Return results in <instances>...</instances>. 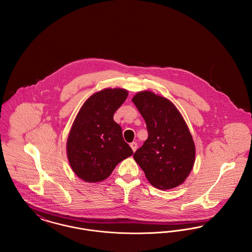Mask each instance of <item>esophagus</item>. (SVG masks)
I'll list each match as a JSON object with an SVG mask.
<instances>
[{"label":"esophagus","mask_w":252,"mask_h":252,"mask_svg":"<svg viewBox=\"0 0 252 252\" xmlns=\"http://www.w3.org/2000/svg\"><path fill=\"white\" fill-rule=\"evenodd\" d=\"M130 146H131L132 150H133V152H135L136 150H137V147H138V144L136 142H133L130 144Z\"/></svg>","instance_id":"esophagus-1"}]
</instances>
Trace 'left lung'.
I'll return each instance as SVG.
<instances>
[{"label": "left lung", "mask_w": 252, "mask_h": 252, "mask_svg": "<svg viewBox=\"0 0 252 252\" xmlns=\"http://www.w3.org/2000/svg\"><path fill=\"white\" fill-rule=\"evenodd\" d=\"M146 124L148 138L133 155L148 181L169 190L183 183L194 162L192 135L180 111L168 99L151 92L132 98Z\"/></svg>", "instance_id": "1"}]
</instances>
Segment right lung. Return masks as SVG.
<instances>
[{
  "mask_svg": "<svg viewBox=\"0 0 252 252\" xmlns=\"http://www.w3.org/2000/svg\"><path fill=\"white\" fill-rule=\"evenodd\" d=\"M128 95L123 89H105L91 96L80 108L67 141L73 172L86 182L106 180L123 159L133 154L113 120Z\"/></svg>",
  "mask_w": 252,
  "mask_h": 252,
  "instance_id": "obj_1",
  "label": "right lung"
}]
</instances>
